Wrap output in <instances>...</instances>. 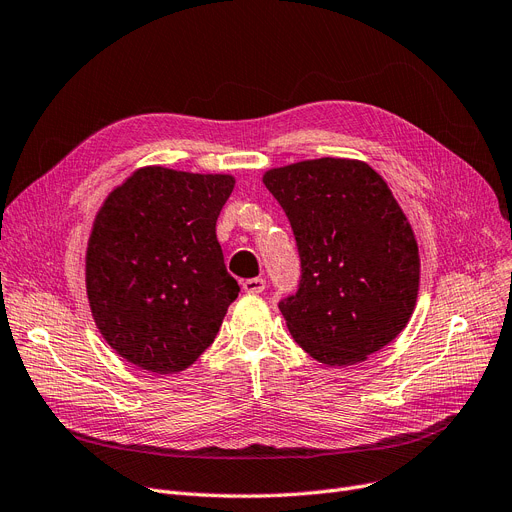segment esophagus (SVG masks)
<instances>
[{
	"mask_svg": "<svg viewBox=\"0 0 512 512\" xmlns=\"http://www.w3.org/2000/svg\"><path fill=\"white\" fill-rule=\"evenodd\" d=\"M241 287H243V291H248V294H262L266 287V281L262 277H252V279L243 281Z\"/></svg>",
	"mask_w": 512,
	"mask_h": 512,
	"instance_id": "34e87169",
	"label": "esophagus"
}]
</instances>
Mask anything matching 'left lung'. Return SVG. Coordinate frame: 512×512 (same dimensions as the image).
Wrapping results in <instances>:
<instances>
[{"label":"left lung","mask_w":512,"mask_h":512,"mask_svg":"<svg viewBox=\"0 0 512 512\" xmlns=\"http://www.w3.org/2000/svg\"><path fill=\"white\" fill-rule=\"evenodd\" d=\"M300 254L298 291L279 302L296 344L329 367L381 350L417 304L419 248L387 183L358 160L266 170Z\"/></svg>","instance_id":"8db88e82"}]
</instances>
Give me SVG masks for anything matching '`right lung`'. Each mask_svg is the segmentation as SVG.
I'll return each instance as SVG.
<instances>
[{
  "label": "right lung",
  "instance_id": "add662e5",
  "mask_svg": "<svg viewBox=\"0 0 512 512\" xmlns=\"http://www.w3.org/2000/svg\"><path fill=\"white\" fill-rule=\"evenodd\" d=\"M233 185L231 175L145 166L97 212L85 262L91 314L137 367L179 373L221 329L239 294L216 239Z\"/></svg>",
  "mask_w": 512,
  "mask_h": 512
}]
</instances>
